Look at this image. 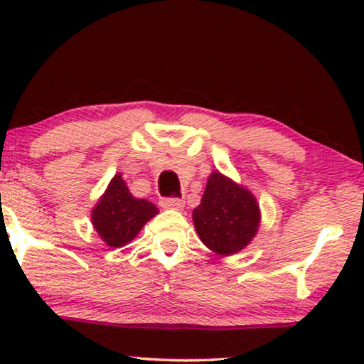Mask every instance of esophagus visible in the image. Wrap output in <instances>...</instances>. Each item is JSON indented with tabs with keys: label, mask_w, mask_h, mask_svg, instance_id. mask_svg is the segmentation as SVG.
<instances>
[{
	"label": "esophagus",
	"mask_w": 364,
	"mask_h": 364,
	"mask_svg": "<svg viewBox=\"0 0 364 364\" xmlns=\"http://www.w3.org/2000/svg\"><path fill=\"white\" fill-rule=\"evenodd\" d=\"M161 207L171 208V210H182L183 198H181V197H164V198H161Z\"/></svg>",
	"instance_id": "34e87169"
}]
</instances>
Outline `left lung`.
Instances as JSON below:
<instances>
[{
	"label": "left lung",
	"instance_id": "1",
	"mask_svg": "<svg viewBox=\"0 0 364 364\" xmlns=\"http://www.w3.org/2000/svg\"><path fill=\"white\" fill-rule=\"evenodd\" d=\"M192 218L198 237L210 250L232 255L250 243L258 230L260 212L250 192L213 172Z\"/></svg>",
	"mask_w": 364,
	"mask_h": 364
}]
</instances>
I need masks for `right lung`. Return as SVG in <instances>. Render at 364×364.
Here are the masks:
<instances>
[{
	"label": "right lung",
	"instance_id": "right-lung-1",
	"mask_svg": "<svg viewBox=\"0 0 364 364\" xmlns=\"http://www.w3.org/2000/svg\"><path fill=\"white\" fill-rule=\"evenodd\" d=\"M157 212L152 202L131 196L121 173H117L94 207L92 225L109 247L117 248L131 242Z\"/></svg>",
	"mask_w": 364,
	"mask_h": 364
}]
</instances>
